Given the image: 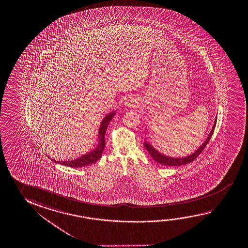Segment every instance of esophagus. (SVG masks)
<instances>
[{
	"label": "esophagus",
	"mask_w": 248,
	"mask_h": 248,
	"mask_svg": "<svg viewBox=\"0 0 248 248\" xmlns=\"http://www.w3.org/2000/svg\"><path fill=\"white\" fill-rule=\"evenodd\" d=\"M125 106H127V107H129V108L135 107V106H136V102H135L132 98H130V99H128V100L125 102Z\"/></svg>",
	"instance_id": "esophagus-1"
}]
</instances>
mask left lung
<instances>
[{"label":"left lung","instance_id":"8db88e82","mask_svg":"<svg viewBox=\"0 0 248 248\" xmlns=\"http://www.w3.org/2000/svg\"><path fill=\"white\" fill-rule=\"evenodd\" d=\"M216 121H217V118L215 120L214 126H213L212 130L210 131L209 135H208V137L206 139V141L203 142L202 144L201 145L200 148H198V150H196L195 152H194L193 154L187 155L186 157L175 158V157H170V156H168V155H165L161 154V153H159L157 150L155 149L154 147L150 144L149 142H145V141L143 142V145L145 147L147 151L150 153V155L152 156V158L154 159L156 163L163 164V165H166V166H181V165L187 164V163H191V162H193L194 160L197 158V156L202 152L203 150L205 149V147L207 146V142L210 141L212 135H213L214 131H215Z\"/></svg>","mask_w":248,"mask_h":248}]
</instances>
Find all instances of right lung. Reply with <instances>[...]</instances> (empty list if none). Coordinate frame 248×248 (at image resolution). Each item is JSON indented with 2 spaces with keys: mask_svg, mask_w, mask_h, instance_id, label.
<instances>
[{
  "mask_svg": "<svg viewBox=\"0 0 248 248\" xmlns=\"http://www.w3.org/2000/svg\"><path fill=\"white\" fill-rule=\"evenodd\" d=\"M114 115H115V112H111V113L108 114L107 116H106V118L103 119L101 125L99 127V130H98V146L95 150L91 151L86 155H82L78 158L71 160V161H65V162L59 161V162H57L53 159V161L58 163H61L63 165H65V166L72 167V168H81V167L87 166V165H90L92 163H96L101 157L102 153H103L105 146H106L105 134H106V129L108 127V124L111 121V119L113 118Z\"/></svg>",
  "mask_w": 248,
  "mask_h": 248,
  "instance_id": "obj_1",
  "label": "right lung"
}]
</instances>
